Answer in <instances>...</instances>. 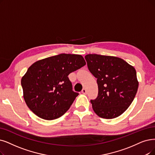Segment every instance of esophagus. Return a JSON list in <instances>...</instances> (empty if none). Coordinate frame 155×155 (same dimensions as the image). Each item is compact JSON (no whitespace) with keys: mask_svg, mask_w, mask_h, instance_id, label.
<instances>
[{"mask_svg":"<svg viewBox=\"0 0 155 155\" xmlns=\"http://www.w3.org/2000/svg\"><path fill=\"white\" fill-rule=\"evenodd\" d=\"M81 93H82L83 94H84V95H86V94H87V91H86V89L83 88V89L82 90V91H81Z\"/></svg>","mask_w":155,"mask_h":155,"instance_id":"esophagus-1","label":"esophagus"}]
</instances>
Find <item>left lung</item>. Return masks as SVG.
<instances>
[{"label": "left lung", "instance_id": "8db88e82", "mask_svg": "<svg viewBox=\"0 0 155 155\" xmlns=\"http://www.w3.org/2000/svg\"><path fill=\"white\" fill-rule=\"evenodd\" d=\"M84 58L89 71L97 79L98 96L90 101L94 112L105 119L118 117L137 94L139 82L135 68L116 57L88 54Z\"/></svg>", "mask_w": 155, "mask_h": 155}]
</instances>
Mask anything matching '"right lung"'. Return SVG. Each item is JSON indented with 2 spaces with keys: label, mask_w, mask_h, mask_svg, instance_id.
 Instances as JSON below:
<instances>
[{
  "label": "right lung",
  "mask_w": 155,
  "mask_h": 155,
  "mask_svg": "<svg viewBox=\"0 0 155 155\" xmlns=\"http://www.w3.org/2000/svg\"><path fill=\"white\" fill-rule=\"evenodd\" d=\"M85 65L81 55L65 53L35 61L21 81L28 108L46 120L64 115L79 95L72 91L68 76Z\"/></svg>",
  "instance_id": "1"
}]
</instances>
